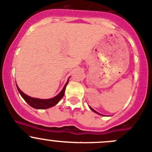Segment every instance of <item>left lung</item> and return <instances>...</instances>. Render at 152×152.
<instances>
[{"label":"left lung","mask_w":152,"mask_h":152,"mask_svg":"<svg viewBox=\"0 0 152 152\" xmlns=\"http://www.w3.org/2000/svg\"><path fill=\"white\" fill-rule=\"evenodd\" d=\"M89 108H90V109H91V110H92V111H93V112H95V113H98V114H99V115H102V114H100V113H98V112H97V111H95V110H94V109H93V108H91V107H90V106H89Z\"/></svg>","instance_id":"1"}]
</instances>
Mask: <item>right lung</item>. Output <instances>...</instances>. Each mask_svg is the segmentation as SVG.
<instances>
[{
    "label": "right lung",
    "mask_w": 152,
    "mask_h": 152,
    "mask_svg": "<svg viewBox=\"0 0 152 152\" xmlns=\"http://www.w3.org/2000/svg\"><path fill=\"white\" fill-rule=\"evenodd\" d=\"M69 79V77L68 78L67 82L66 83V84L64 85V88L61 90V92L57 95H56L55 97H54V98H49V99H41V98H32V97H30L28 95H27L25 93H23L19 88V87L17 86H16V87H17V89H18V91L20 94V95L26 102V103L28 104H29L32 107H34L35 109H48L57 104L60 102V100L64 97V93H65V89H66V86L68 84Z\"/></svg>",
    "instance_id": "1"
}]
</instances>
